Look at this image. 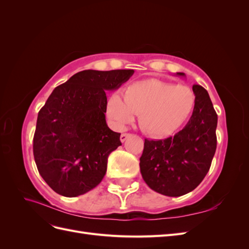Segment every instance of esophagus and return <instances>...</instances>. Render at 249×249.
<instances>
[{
  "label": "esophagus",
  "instance_id": "esophagus-1",
  "mask_svg": "<svg viewBox=\"0 0 249 249\" xmlns=\"http://www.w3.org/2000/svg\"><path fill=\"white\" fill-rule=\"evenodd\" d=\"M131 136H132V135H131V134H129V133H123L122 135H120V141H122V142H124L127 138L131 137Z\"/></svg>",
  "mask_w": 249,
  "mask_h": 249
}]
</instances>
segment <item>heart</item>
Instances as JSON below:
<instances>
[{"label":"heart","instance_id":"heart-1","mask_svg":"<svg viewBox=\"0 0 249 249\" xmlns=\"http://www.w3.org/2000/svg\"><path fill=\"white\" fill-rule=\"evenodd\" d=\"M196 97L185 85L148 79L129 85L124 97L113 94L107 114L117 126L131 123L139 113V125L150 136L162 137L175 133L190 117Z\"/></svg>","mask_w":249,"mask_h":249}]
</instances>
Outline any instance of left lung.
Wrapping results in <instances>:
<instances>
[{
    "label": "left lung",
    "mask_w": 249,
    "mask_h": 249,
    "mask_svg": "<svg viewBox=\"0 0 249 249\" xmlns=\"http://www.w3.org/2000/svg\"><path fill=\"white\" fill-rule=\"evenodd\" d=\"M185 76L184 72H177ZM196 97L192 116L182 131L163 140L144 141L140 158L143 179L154 191L180 196L205 178L216 152L217 114L207 90L193 85Z\"/></svg>",
    "instance_id": "obj_1"
}]
</instances>
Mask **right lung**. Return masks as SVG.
<instances>
[{
  "label": "right lung",
  "mask_w": 249,
  "mask_h": 249,
  "mask_svg": "<svg viewBox=\"0 0 249 249\" xmlns=\"http://www.w3.org/2000/svg\"><path fill=\"white\" fill-rule=\"evenodd\" d=\"M133 70L83 71L57 86L38 112L33 138L37 169L53 190L74 197L99 185L109 155L120 142L110 130L106 90L129 80Z\"/></svg>",
  "instance_id": "right-lung-1"
}]
</instances>
